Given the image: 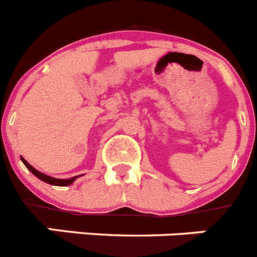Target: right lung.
<instances>
[{"label":"right lung","mask_w":257,"mask_h":257,"mask_svg":"<svg viewBox=\"0 0 257 257\" xmlns=\"http://www.w3.org/2000/svg\"><path fill=\"white\" fill-rule=\"evenodd\" d=\"M21 161L24 162V165L26 166V169L29 170V171L31 172L33 175H35V176L38 177V179H40L42 181H44V183L47 184H50V185H57V186H68L71 185V184H73V181L76 179H77L78 176H73L71 177V179H56V177H50L48 176V175L43 174V172H39L38 170H35L34 167L31 166L30 164H29L26 160H24L23 157H21Z\"/></svg>","instance_id":"add662e5"}]
</instances>
